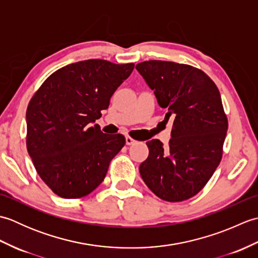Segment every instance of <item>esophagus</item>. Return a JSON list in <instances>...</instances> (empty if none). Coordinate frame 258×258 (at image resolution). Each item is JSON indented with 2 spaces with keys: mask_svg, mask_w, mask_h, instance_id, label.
I'll use <instances>...</instances> for the list:
<instances>
[{
  "mask_svg": "<svg viewBox=\"0 0 258 258\" xmlns=\"http://www.w3.org/2000/svg\"><path fill=\"white\" fill-rule=\"evenodd\" d=\"M125 142H126V144H127V145H132V144L135 143V140L127 135V136H126V138H125Z\"/></svg>",
  "mask_w": 258,
  "mask_h": 258,
  "instance_id": "esophagus-1",
  "label": "esophagus"
}]
</instances>
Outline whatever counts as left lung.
I'll return each instance as SVG.
<instances>
[{
    "mask_svg": "<svg viewBox=\"0 0 258 258\" xmlns=\"http://www.w3.org/2000/svg\"><path fill=\"white\" fill-rule=\"evenodd\" d=\"M136 70L154 91L157 103L173 118L167 146L146 142L149 157L140 165L144 183L167 202L195 196L220 164L228 122L215 83L187 64L145 61Z\"/></svg>",
    "mask_w": 258,
    "mask_h": 258,
    "instance_id": "left-lung-1",
    "label": "left lung"
}]
</instances>
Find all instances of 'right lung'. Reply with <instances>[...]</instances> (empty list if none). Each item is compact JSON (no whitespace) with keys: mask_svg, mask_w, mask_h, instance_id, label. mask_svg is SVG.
Wrapping results in <instances>:
<instances>
[{"mask_svg":"<svg viewBox=\"0 0 258 258\" xmlns=\"http://www.w3.org/2000/svg\"><path fill=\"white\" fill-rule=\"evenodd\" d=\"M134 63L86 59L55 71L26 109V147L43 182L63 199L92 193L125 145L122 134L93 125Z\"/></svg>","mask_w":258,"mask_h":258,"instance_id":"obj_1","label":"right lung"}]
</instances>
